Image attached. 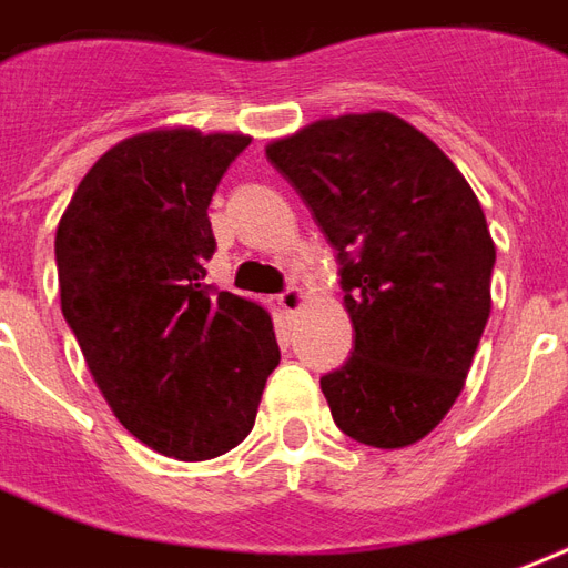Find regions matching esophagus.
<instances>
[{
  "mask_svg": "<svg viewBox=\"0 0 568 568\" xmlns=\"http://www.w3.org/2000/svg\"><path fill=\"white\" fill-rule=\"evenodd\" d=\"M276 303H280V310H283L285 315H294L303 303H306V294H303L301 288H288V292H283L276 297Z\"/></svg>",
  "mask_w": 568,
  "mask_h": 568,
  "instance_id": "obj_1",
  "label": "esophagus"
}]
</instances>
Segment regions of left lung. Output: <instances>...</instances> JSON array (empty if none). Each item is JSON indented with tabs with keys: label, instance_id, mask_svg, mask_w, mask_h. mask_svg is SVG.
<instances>
[{
	"label": "left lung",
	"instance_id": "left-lung-1",
	"mask_svg": "<svg viewBox=\"0 0 568 568\" xmlns=\"http://www.w3.org/2000/svg\"><path fill=\"white\" fill-rule=\"evenodd\" d=\"M339 255L354 352L322 378L366 447L417 444L465 387L491 313L495 241L444 151L393 112L318 119L265 149Z\"/></svg>",
	"mask_w": 568,
	"mask_h": 568
}]
</instances>
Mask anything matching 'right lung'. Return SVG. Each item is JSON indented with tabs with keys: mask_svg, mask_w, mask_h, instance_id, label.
<instances>
[{
	"mask_svg": "<svg viewBox=\"0 0 568 568\" xmlns=\"http://www.w3.org/2000/svg\"><path fill=\"white\" fill-rule=\"evenodd\" d=\"M246 133L154 128L112 145L55 229L62 315L94 384L160 456L207 462L250 435L280 363L271 315L211 292L207 205Z\"/></svg>",
	"mask_w": 568,
	"mask_h": 568,
	"instance_id": "right-lung-1",
	"label": "right lung"
}]
</instances>
